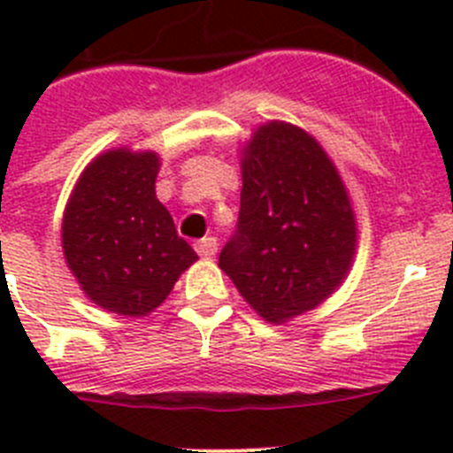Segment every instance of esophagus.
<instances>
[{
  "mask_svg": "<svg viewBox=\"0 0 453 453\" xmlns=\"http://www.w3.org/2000/svg\"><path fill=\"white\" fill-rule=\"evenodd\" d=\"M195 251H197L202 258H213L215 251H218V240L215 238H202L195 242Z\"/></svg>",
  "mask_w": 453,
  "mask_h": 453,
  "instance_id": "34e87169",
  "label": "esophagus"
}]
</instances>
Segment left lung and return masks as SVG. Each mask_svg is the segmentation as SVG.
<instances>
[{
	"mask_svg": "<svg viewBox=\"0 0 453 453\" xmlns=\"http://www.w3.org/2000/svg\"><path fill=\"white\" fill-rule=\"evenodd\" d=\"M240 165L238 226L218 265L256 313L283 324L319 306L347 276L354 208L334 161L295 124L258 127Z\"/></svg>",
	"mask_w": 453,
	"mask_h": 453,
	"instance_id": "left-lung-1",
	"label": "left lung"
}]
</instances>
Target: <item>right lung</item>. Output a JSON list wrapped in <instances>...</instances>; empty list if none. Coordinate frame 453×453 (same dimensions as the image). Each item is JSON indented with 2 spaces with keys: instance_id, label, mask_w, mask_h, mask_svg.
I'll return each mask as SVG.
<instances>
[{
  "instance_id": "right-lung-1",
  "label": "right lung",
  "mask_w": 453,
  "mask_h": 453,
  "mask_svg": "<svg viewBox=\"0 0 453 453\" xmlns=\"http://www.w3.org/2000/svg\"><path fill=\"white\" fill-rule=\"evenodd\" d=\"M161 158L119 147L81 172L63 215V254L79 286L111 313H151L197 254L156 199Z\"/></svg>"
}]
</instances>
